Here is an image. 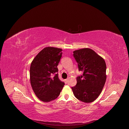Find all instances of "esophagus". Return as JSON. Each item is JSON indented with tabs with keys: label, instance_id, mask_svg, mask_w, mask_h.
<instances>
[{
	"label": "esophagus",
	"instance_id": "obj_1",
	"mask_svg": "<svg viewBox=\"0 0 129 129\" xmlns=\"http://www.w3.org/2000/svg\"><path fill=\"white\" fill-rule=\"evenodd\" d=\"M68 80H69V78H67V79L65 80V82H66V83H67V82H68Z\"/></svg>",
	"mask_w": 129,
	"mask_h": 129
}]
</instances>
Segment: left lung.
I'll use <instances>...</instances> for the list:
<instances>
[{
  "label": "left lung",
  "instance_id": "8db88e82",
  "mask_svg": "<svg viewBox=\"0 0 129 129\" xmlns=\"http://www.w3.org/2000/svg\"><path fill=\"white\" fill-rule=\"evenodd\" d=\"M73 57L79 70L83 72L77 78V83L71 87L75 97L89 103L101 94L106 80V64L104 59L92 49L85 48L75 50Z\"/></svg>",
  "mask_w": 129,
  "mask_h": 129
}]
</instances>
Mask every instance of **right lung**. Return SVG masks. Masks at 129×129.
<instances>
[{
    "mask_svg": "<svg viewBox=\"0 0 129 129\" xmlns=\"http://www.w3.org/2000/svg\"><path fill=\"white\" fill-rule=\"evenodd\" d=\"M62 54L61 48L47 47L40 51L31 63L30 84L37 97L44 102L56 99L65 85L59 80L57 73Z\"/></svg>",
    "mask_w": 129,
    "mask_h": 129,
    "instance_id": "1",
    "label": "right lung"
}]
</instances>
